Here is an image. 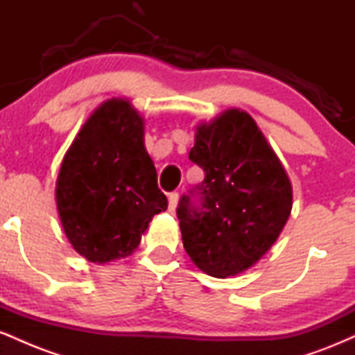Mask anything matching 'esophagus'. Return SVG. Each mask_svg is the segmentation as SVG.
<instances>
[{
	"instance_id": "obj_1",
	"label": "esophagus",
	"mask_w": 355,
	"mask_h": 355,
	"mask_svg": "<svg viewBox=\"0 0 355 355\" xmlns=\"http://www.w3.org/2000/svg\"><path fill=\"white\" fill-rule=\"evenodd\" d=\"M177 203H178V193L177 191H172V193L168 195V209L173 211L177 209Z\"/></svg>"
}]
</instances>
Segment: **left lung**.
<instances>
[{
  "label": "left lung",
  "mask_w": 355,
  "mask_h": 355,
  "mask_svg": "<svg viewBox=\"0 0 355 355\" xmlns=\"http://www.w3.org/2000/svg\"><path fill=\"white\" fill-rule=\"evenodd\" d=\"M189 158L205 172L177 207L183 247L214 277L237 275L274 245L292 210V185L248 113L229 110L197 128Z\"/></svg>",
  "instance_id": "left-lung-1"
}]
</instances>
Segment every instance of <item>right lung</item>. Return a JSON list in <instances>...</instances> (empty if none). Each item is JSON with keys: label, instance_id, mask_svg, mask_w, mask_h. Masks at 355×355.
<instances>
[{"label": "right lung", "instance_id": "right-lung-1", "mask_svg": "<svg viewBox=\"0 0 355 355\" xmlns=\"http://www.w3.org/2000/svg\"><path fill=\"white\" fill-rule=\"evenodd\" d=\"M56 207L68 240L89 262L126 257L155 214L166 209L144 145V118L110 100L88 118L64 157Z\"/></svg>", "mask_w": 355, "mask_h": 355}]
</instances>
